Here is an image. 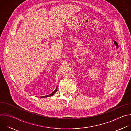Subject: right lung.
Instances as JSON below:
<instances>
[{
	"label": "right lung",
	"mask_w": 131,
	"mask_h": 131,
	"mask_svg": "<svg viewBox=\"0 0 131 131\" xmlns=\"http://www.w3.org/2000/svg\"><path fill=\"white\" fill-rule=\"evenodd\" d=\"M57 89H58V87H57V88H56V89L54 90V91L53 92H52L51 94H50V95H47V96H42V97H41V98H42V97H50V96H53L55 93V92H57Z\"/></svg>",
	"instance_id": "add662e5"
}]
</instances>
